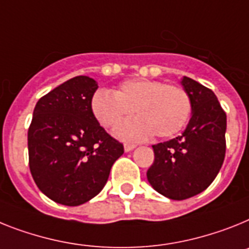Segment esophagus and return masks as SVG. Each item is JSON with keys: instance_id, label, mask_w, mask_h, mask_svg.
I'll list each match as a JSON object with an SVG mask.
<instances>
[{"instance_id": "34e87169", "label": "esophagus", "mask_w": 249, "mask_h": 249, "mask_svg": "<svg viewBox=\"0 0 249 249\" xmlns=\"http://www.w3.org/2000/svg\"><path fill=\"white\" fill-rule=\"evenodd\" d=\"M137 147L135 144H130V143H125L124 144V150L125 152H130V150H133L134 148Z\"/></svg>"}]
</instances>
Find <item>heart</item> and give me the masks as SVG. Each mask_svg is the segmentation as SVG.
<instances>
[{
  "label": "heart",
  "mask_w": 249,
  "mask_h": 249,
  "mask_svg": "<svg viewBox=\"0 0 249 249\" xmlns=\"http://www.w3.org/2000/svg\"><path fill=\"white\" fill-rule=\"evenodd\" d=\"M91 107L105 128H114L134 109L138 118L115 129L123 141H143L156 134L170 138L183 129L191 115L189 93L178 86L152 79H130L114 93L100 89L93 95Z\"/></svg>",
  "instance_id": "obj_1"
}]
</instances>
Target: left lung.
Here are the masks:
<instances>
[{
    "instance_id": "obj_1",
    "label": "left lung",
    "mask_w": 249,
    "mask_h": 249,
    "mask_svg": "<svg viewBox=\"0 0 249 249\" xmlns=\"http://www.w3.org/2000/svg\"><path fill=\"white\" fill-rule=\"evenodd\" d=\"M191 100V119L175 139L153 145L147 172L150 186L172 200H185L210 186L224 162L227 115L212 89L189 77L181 78Z\"/></svg>"
}]
</instances>
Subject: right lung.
Wrapping results in <instances>:
<instances>
[{
  "mask_svg": "<svg viewBox=\"0 0 249 249\" xmlns=\"http://www.w3.org/2000/svg\"><path fill=\"white\" fill-rule=\"evenodd\" d=\"M97 82L77 76L35 105L28 131L31 176L44 195L67 206L85 204L106 185L123 144L100 126L91 107Z\"/></svg>",
  "mask_w": 249,
  "mask_h": 249,
  "instance_id": "obj_1",
  "label": "right lung"
}]
</instances>
